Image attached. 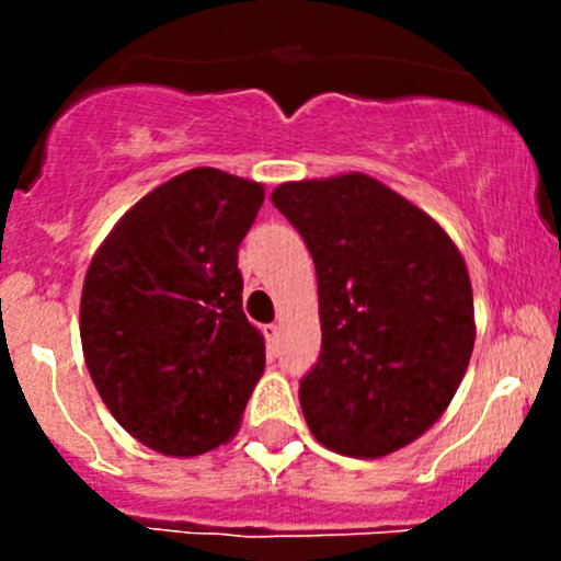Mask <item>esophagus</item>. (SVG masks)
Wrapping results in <instances>:
<instances>
[{
    "label": "esophagus",
    "instance_id": "1",
    "mask_svg": "<svg viewBox=\"0 0 561 561\" xmlns=\"http://www.w3.org/2000/svg\"><path fill=\"white\" fill-rule=\"evenodd\" d=\"M263 333H265V344H268V350H274L276 353V347H279L282 328L276 325V322H271V325H263Z\"/></svg>",
    "mask_w": 561,
    "mask_h": 561
}]
</instances>
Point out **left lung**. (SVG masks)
I'll return each mask as SVG.
<instances>
[{"instance_id":"1","label":"left lung","mask_w":561,"mask_h":561,"mask_svg":"<svg viewBox=\"0 0 561 561\" xmlns=\"http://www.w3.org/2000/svg\"><path fill=\"white\" fill-rule=\"evenodd\" d=\"M271 203L312 252L322 350L301 380L328 450L380 458L448 410L474 347L467 265L450 236L366 173L287 181Z\"/></svg>"}]
</instances>
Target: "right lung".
I'll use <instances>...</instances> for the list:
<instances>
[{"label": "right lung", "mask_w": 561, "mask_h": 561, "mask_svg": "<svg viewBox=\"0 0 561 561\" xmlns=\"http://www.w3.org/2000/svg\"><path fill=\"white\" fill-rule=\"evenodd\" d=\"M265 190L192 168L140 197L89 263L81 344L118 426L162 456L228 443L265 369L239 244Z\"/></svg>", "instance_id": "obj_1"}]
</instances>
